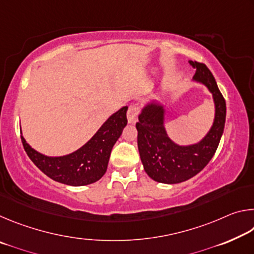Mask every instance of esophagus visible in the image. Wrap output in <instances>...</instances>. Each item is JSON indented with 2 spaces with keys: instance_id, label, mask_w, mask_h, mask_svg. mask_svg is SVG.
Wrapping results in <instances>:
<instances>
[{
  "instance_id": "1",
  "label": "esophagus",
  "mask_w": 254,
  "mask_h": 254,
  "mask_svg": "<svg viewBox=\"0 0 254 254\" xmlns=\"http://www.w3.org/2000/svg\"><path fill=\"white\" fill-rule=\"evenodd\" d=\"M127 117L128 123L134 124L137 121V117H139V107L136 105H131L127 110Z\"/></svg>"
}]
</instances>
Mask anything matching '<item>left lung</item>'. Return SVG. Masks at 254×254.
Masks as SVG:
<instances>
[{
    "mask_svg": "<svg viewBox=\"0 0 254 254\" xmlns=\"http://www.w3.org/2000/svg\"><path fill=\"white\" fill-rule=\"evenodd\" d=\"M196 68L194 79L207 86L213 93L215 121L212 128L199 143L179 147L171 141L163 127V110L151 104L144 107L135 127L137 148L145 173L158 183L178 184L194 177L203 170L216 152L224 131L226 103L216 80L203 63L189 62Z\"/></svg>",
    "mask_w": 254,
    "mask_h": 254,
    "instance_id": "8db88e82",
    "label": "left lung"
}]
</instances>
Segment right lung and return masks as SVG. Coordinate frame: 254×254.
Masks as SVG:
<instances>
[{
    "label": "right lung",
    "mask_w": 254,
    "mask_h": 254,
    "mask_svg": "<svg viewBox=\"0 0 254 254\" xmlns=\"http://www.w3.org/2000/svg\"><path fill=\"white\" fill-rule=\"evenodd\" d=\"M127 106L122 107L103 124L91 140L76 152L65 157H47L37 152L21 136L23 148L31 161L56 182L84 186L100 180L107 169L113 145L127 124Z\"/></svg>",
    "instance_id": "right-lung-1"
}]
</instances>
